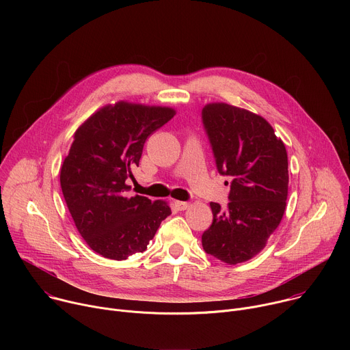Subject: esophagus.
<instances>
[{"mask_svg":"<svg viewBox=\"0 0 350 350\" xmlns=\"http://www.w3.org/2000/svg\"><path fill=\"white\" fill-rule=\"evenodd\" d=\"M174 206L178 209V211H185L189 208V204L188 202H183V201H176L174 202Z\"/></svg>","mask_w":350,"mask_h":350,"instance_id":"34e87169","label":"esophagus"}]
</instances>
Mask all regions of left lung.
Segmentation results:
<instances>
[{
    "mask_svg": "<svg viewBox=\"0 0 350 350\" xmlns=\"http://www.w3.org/2000/svg\"><path fill=\"white\" fill-rule=\"evenodd\" d=\"M202 120L217 170L231 178L227 208L211 202L213 221L202 246L227 265L242 263L262 251L284 216L286 149L265 118L246 109L213 103L202 109Z\"/></svg>",
    "mask_w": 350,
    "mask_h": 350,
    "instance_id": "1",
    "label": "left lung"
}]
</instances>
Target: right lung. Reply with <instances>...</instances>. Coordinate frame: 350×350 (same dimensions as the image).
<instances>
[{"mask_svg": "<svg viewBox=\"0 0 350 350\" xmlns=\"http://www.w3.org/2000/svg\"><path fill=\"white\" fill-rule=\"evenodd\" d=\"M176 111L119 101L91 115L75 133L61 166V188L77 231L94 252L124 260L144 252L162 220L166 201L127 196L146 138Z\"/></svg>", "mask_w": 350, "mask_h": 350, "instance_id": "obj_1", "label": "right lung"}]
</instances>
